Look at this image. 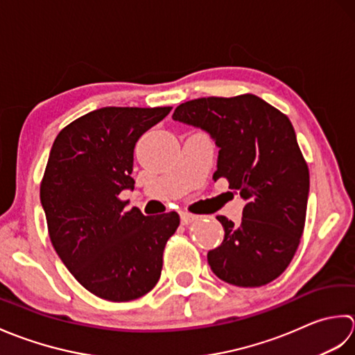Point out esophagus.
Returning a JSON list of instances; mask_svg holds the SVG:
<instances>
[{
    "instance_id": "1",
    "label": "esophagus",
    "mask_w": 355,
    "mask_h": 355,
    "mask_svg": "<svg viewBox=\"0 0 355 355\" xmlns=\"http://www.w3.org/2000/svg\"><path fill=\"white\" fill-rule=\"evenodd\" d=\"M196 219H198L196 214H191V213H188V211L180 213V222H182V225H190V223L194 222Z\"/></svg>"
}]
</instances>
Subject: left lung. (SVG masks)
<instances>
[{
	"mask_svg": "<svg viewBox=\"0 0 355 355\" xmlns=\"http://www.w3.org/2000/svg\"><path fill=\"white\" fill-rule=\"evenodd\" d=\"M173 119L209 133L219 147L213 179L247 202L241 223L218 216L225 237L208 251L211 271L236 286L270 284L293 260L306 218L309 171L291 121L250 93L188 101Z\"/></svg>",
	"mask_w": 355,
	"mask_h": 355,
	"instance_id": "obj_1",
	"label": "left lung"
}]
</instances>
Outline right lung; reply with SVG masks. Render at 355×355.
Wrapping results in <instances>:
<instances>
[{"label":"right lung","instance_id":"add662e5","mask_svg":"<svg viewBox=\"0 0 355 355\" xmlns=\"http://www.w3.org/2000/svg\"><path fill=\"white\" fill-rule=\"evenodd\" d=\"M171 107H104L64 127L50 150L40 198L58 256L87 291L110 302L142 297L162 271L176 211L144 216L119 199L133 190V150Z\"/></svg>","mask_w":355,"mask_h":355}]
</instances>
